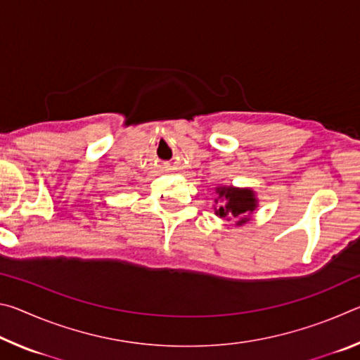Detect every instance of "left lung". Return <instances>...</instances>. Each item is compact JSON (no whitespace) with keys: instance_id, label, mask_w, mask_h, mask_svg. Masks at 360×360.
<instances>
[{"instance_id":"8db88e82","label":"left lung","mask_w":360,"mask_h":360,"mask_svg":"<svg viewBox=\"0 0 360 360\" xmlns=\"http://www.w3.org/2000/svg\"><path fill=\"white\" fill-rule=\"evenodd\" d=\"M217 198L214 208L219 217L240 219L236 225H243L249 221V216L257 208V198L251 188H238L233 186H221L216 188Z\"/></svg>"}]
</instances>
